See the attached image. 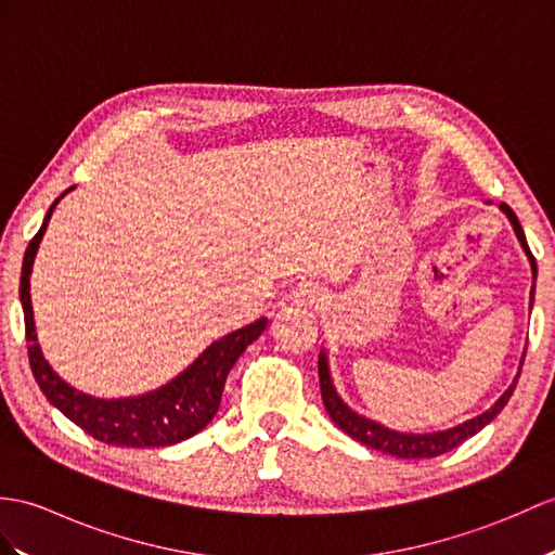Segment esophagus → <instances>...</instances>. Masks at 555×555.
<instances>
[{
  "label": "esophagus",
  "instance_id": "obj_1",
  "mask_svg": "<svg viewBox=\"0 0 555 555\" xmlns=\"http://www.w3.org/2000/svg\"><path fill=\"white\" fill-rule=\"evenodd\" d=\"M288 300L295 307H314L321 300V293H319V288L314 286V283L302 281V283H298V286L291 291Z\"/></svg>",
  "mask_w": 555,
  "mask_h": 555
}]
</instances>
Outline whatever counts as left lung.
<instances>
[{"mask_svg":"<svg viewBox=\"0 0 555 555\" xmlns=\"http://www.w3.org/2000/svg\"><path fill=\"white\" fill-rule=\"evenodd\" d=\"M501 210L506 212V217L511 219L513 224V231L515 236H518L522 250L527 253V257H530V264H532V276L537 279V262H534V255L530 253V246H527L525 241V231L518 222V217H515V212L508 208L506 203L499 205ZM532 302H534V286H532ZM532 307V305H530ZM522 362H525V354H522ZM520 362V366H522ZM518 378H520V371L518 376H515V380L508 385V390L501 395L492 409H487L485 414L475 416L466 423L456 425V428H449V430H440V433H423V435H414V433H397V430H390L385 428V425L376 423V421H369L364 416L354 414V411L347 406L343 399L338 397L336 388H333V380H331V371H328V359H326V352L321 350L319 354V385H321V399H324V406L328 411L331 421L338 425V428L343 433H347L352 437V440L362 442L371 449H378V452L383 454H392L397 459H433V456H440V454H447L452 452V449H456L461 442H466L468 437L478 435L487 423H492L499 414L501 409H504L508 404V399L515 390V385H518Z\"/></svg>","mask_w":555,"mask_h":555,"instance_id":"1","label":"left lung"}]
</instances>
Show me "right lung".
Segmentation results:
<instances>
[{
  "instance_id": "add662e5",
  "label": "right lung",
  "mask_w": 555,
  "mask_h": 555,
  "mask_svg": "<svg viewBox=\"0 0 555 555\" xmlns=\"http://www.w3.org/2000/svg\"><path fill=\"white\" fill-rule=\"evenodd\" d=\"M66 193H61L51 203L40 231L33 236L23 257L21 305L25 314V340H28L33 376L49 402L99 442L115 447H170L189 440V437L201 433L217 414L231 366L236 364V359L253 340L262 336L267 319H257L250 326H243L215 340L186 371L149 395L127 399H99L70 388L42 357L30 302V274L35 255L37 248H40L51 212H54L56 203Z\"/></svg>"
}]
</instances>
